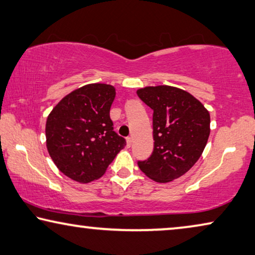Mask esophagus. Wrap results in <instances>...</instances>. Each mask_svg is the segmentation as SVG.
I'll return each mask as SVG.
<instances>
[{"instance_id": "34e87169", "label": "esophagus", "mask_w": 255, "mask_h": 255, "mask_svg": "<svg viewBox=\"0 0 255 255\" xmlns=\"http://www.w3.org/2000/svg\"><path fill=\"white\" fill-rule=\"evenodd\" d=\"M132 141H133V140H132L131 136H128V138H127V146L128 147H131L132 146Z\"/></svg>"}]
</instances>
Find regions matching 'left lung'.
Segmentation results:
<instances>
[{
    "mask_svg": "<svg viewBox=\"0 0 255 255\" xmlns=\"http://www.w3.org/2000/svg\"><path fill=\"white\" fill-rule=\"evenodd\" d=\"M136 94L154 112L153 153L138 165L155 182H171L189 171L204 152L209 113L193 95L177 87L148 86Z\"/></svg>",
    "mask_w": 255,
    "mask_h": 255,
    "instance_id": "left-lung-1",
    "label": "left lung"
}]
</instances>
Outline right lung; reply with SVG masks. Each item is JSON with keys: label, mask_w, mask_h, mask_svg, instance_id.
<instances>
[{"label": "right lung", "mask_w": 255, "mask_h": 255, "mask_svg": "<svg viewBox=\"0 0 255 255\" xmlns=\"http://www.w3.org/2000/svg\"><path fill=\"white\" fill-rule=\"evenodd\" d=\"M112 85L90 84L71 92L47 119V149L65 176L90 183L106 172L127 141L114 131Z\"/></svg>", "instance_id": "add662e5"}]
</instances>
